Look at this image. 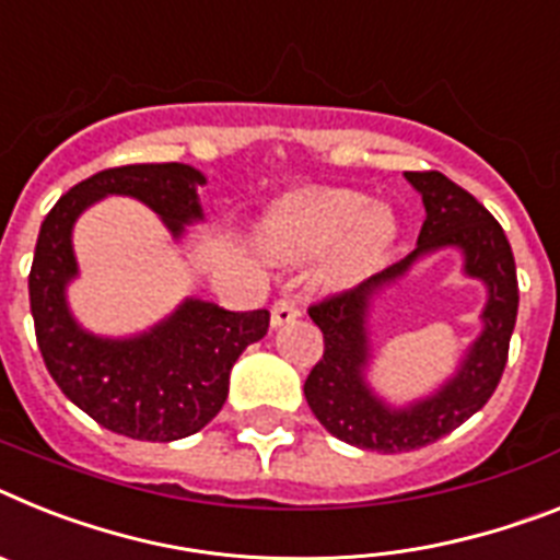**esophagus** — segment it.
<instances>
[{
    "mask_svg": "<svg viewBox=\"0 0 560 560\" xmlns=\"http://www.w3.org/2000/svg\"><path fill=\"white\" fill-rule=\"evenodd\" d=\"M299 316H302V310H299L295 299L284 295V299H279V302L272 304L270 324H272V327H284V324L295 322V318H299Z\"/></svg>",
    "mask_w": 560,
    "mask_h": 560,
    "instance_id": "obj_1",
    "label": "esophagus"
}]
</instances>
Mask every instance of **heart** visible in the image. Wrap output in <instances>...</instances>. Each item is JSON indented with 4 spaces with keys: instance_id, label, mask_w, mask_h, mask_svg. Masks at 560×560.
<instances>
[{
    "instance_id": "b5f03b06",
    "label": "heart",
    "mask_w": 560,
    "mask_h": 560,
    "mask_svg": "<svg viewBox=\"0 0 560 560\" xmlns=\"http://www.w3.org/2000/svg\"><path fill=\"white\" fill-rule=\"evenodd\" d=\"M261 247L281 261H302L341 238L332 276L347 279L370 267L396 238V219L384 205L341 187L295 190L279 199L258 230Z\"/></svg>"
}]
</instances>
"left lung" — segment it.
I'll return each mask as SVG.
<instances>
[{"instance_id":"obj_1","label":"left lung","mask_w":560,"mask_h":560,"mask_svg":"<svg viewBox=\"0 0 560 560\" xmlns=\"http://www.w3.org/2000/svg\"><path fill=\"white\" fill-rule=\"evenodd\" d=\"M404 178L416 187L427 210L416 250L361 281L359 288L310 307V318L324 332V355L304 382L310 410L330 435L373 453L427 447L476 416L501 382L518 316L515 258L490 210L444 173H404ZM439 249L462 252L465 275L481 280L488 290L482 332L470 342L447 383L427 397L393 405L369 384L374 304L421 257Z\"/></svg>"}]
</instances>
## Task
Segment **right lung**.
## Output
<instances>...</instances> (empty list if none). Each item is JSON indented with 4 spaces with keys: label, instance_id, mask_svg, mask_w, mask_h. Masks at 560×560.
<instances>
[{
    "label": "right lung",
    "instance_id": "obj_1",
    "mask_svg": "<svg viewBox=\"0 0 560 560\" xmlns=\"http://www.w3.org/2000/svg\"><path fill=\"white\" fill-rule=\"evenodd\" d=\"M205 173L182 162L125 164L70 187L42 222L33 253L31 313L45 368L93 421L136 441H178L222 410L230 370L270 327L267 310L233 313L187 295L173 313L133 336H98L79 324L68 288L79 279L73 228L107 196H128L162 219L173 242L205 222Z\"/></svg>",
    "mask_w": 560,
    "mask_h": 560
}]
</instances>
